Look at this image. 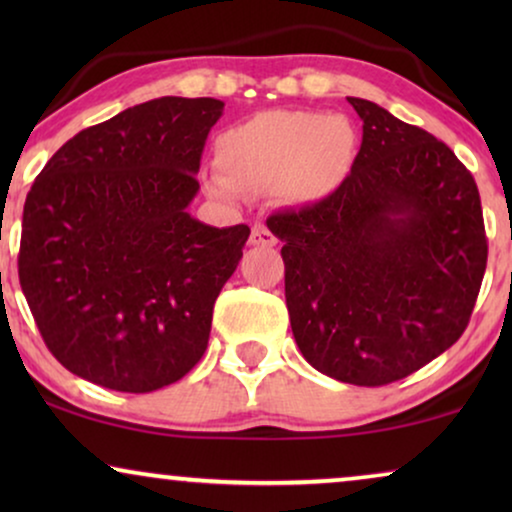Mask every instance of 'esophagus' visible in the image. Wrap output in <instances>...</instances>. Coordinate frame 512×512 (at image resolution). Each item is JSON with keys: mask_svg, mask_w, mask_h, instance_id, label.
I'll use <instances>...</instances> for the list:
<instances>
[{"mask_svg": "<svg viewBox=\"0 0 512 512\" xmlns=\"http://www.w3.org/2000/svg\"><path fill=\"white\" fill-rule=\"evenodd\" d=\"M249 242L254 244V247H275V244H277V237L272 235L268 228H265V226H261V223H258V226L251 228V237H249Z\"/></svg>", "mask_w": 512, "mask_h": 512, "instance_id": "esophagus-1", "label": "esophagus"}]
</instances>
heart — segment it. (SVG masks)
I'll use <instances>...</instances> for the list:
<instances>
[{
    "mask_svg": "<svg viewBox=\"0 0 512 512\" xmlns=\"http://www.w3.org/2000/svg\"><path fill=\"white\" fill-rule=\"evenodd\" d=\"M354 151L356 132L345 116L270 111L216 139L223 177L209 179V191L228 200L282 191L293 202H314L340 186Z\"/></svg>",
    "mask_w": 512,
    "mask_h": 512,
    "instance_id": "1",
    "label": "heart"
}]
</instances>
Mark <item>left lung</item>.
<instances>
[{
  "label": "left lung",
  "mask_w": 512,
  "mask_h": 512,
  "mask_svg": "<svg viewBox=\"0 0 512 512\" xmlns=\"http://www.w3.org/2000/svg\"><path fill=\"white\" fill-rule=\"evenodd\" d=\"M363 121L352 172L324 200L272 214L305 361L356 387L403 380L466 331L487 268L473 174L450 146L347 97Z\"/></svg>",
  "instance_id": "obj_1"
}]
</instances>
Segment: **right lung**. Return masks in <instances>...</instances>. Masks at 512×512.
Here are the masks:
<instances>
[{
	"label": "right lung",
	"mask_w": 512,
	"mask_h": 512,
	"mask_svg": "<svg viewBox=\"0 0 512 512\" xmlns=\"http://www.w3.org/2000/svg\"><path fill=\"white\" fill-rule=\"evenodd\" d=\"M214 97H158L81 130L27 193L18 277L51 354L100 387L146 394L202 359L249 226L188 214Z\"/></svg>",
	"instance_id": "1"
}]
</instances>
